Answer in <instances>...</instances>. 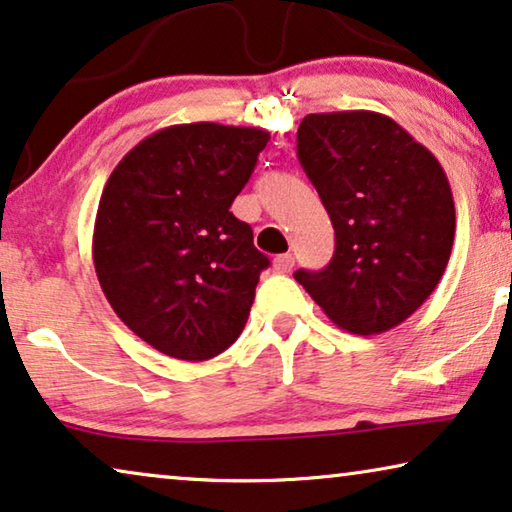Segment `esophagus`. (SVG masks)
Wrapping results in <instances>:
<instances>
[{
    "mask_svg": "<svg viewBox=\"0 0 512 512\" xmlns=\"http://www.w3.org/2000/svg\"><path fill=\"white\" fill-rule=\"evenodd\" d=\"M293 265H295L293 254H279L274 258V270L277 272H291Z\"/></svg>",
    "mask_w": 512,
    "mask_h": 512,
    "instance_id": "obj_1",
    "label": "esophagus"
}]
</instances>
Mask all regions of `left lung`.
<instances>
[{
  "instance_id": "left-lung-1",
  "label": "left lung",
  "mask_w": 512,
  "mask_h": 512,
  "mask_svg": "<svg viewBox=\"0 0 512 512\" xmlns=\"http://www.w3.org/2000/svg\"><path fill=\"white\" fill-rule=\"evenodd\" d=\"M298 159L330 214L335 254L293 277L339 328H395L432 295L453 249L455 203L441 164L372 110L307 115Z\"/></svg>"
}]
</instances>
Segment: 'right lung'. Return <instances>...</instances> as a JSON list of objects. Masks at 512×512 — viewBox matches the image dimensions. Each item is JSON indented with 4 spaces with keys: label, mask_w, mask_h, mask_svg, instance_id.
<instances>
[{
    "label": "right lung",
    "mask_w": 512,
    "mask_h": 512,
    "mask_svg": "<svg viewBox=\"0 0 512 512\" xmlns=\"http://www.w3.org/2000/svg\"><path fill=\"white\" fill-rule=\"evenodd\" d=\"M270 133L194 122L133 147L110 173L92 256L110 307L177 360H210L247 323L268 256L231 205Z\"/></svg>",
    "instance_id": "1"
}]
</instances>
